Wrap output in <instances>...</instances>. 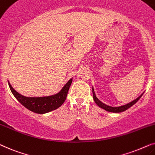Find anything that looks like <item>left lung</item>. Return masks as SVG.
<instances>
[{
	"label": "left lung",
	"mask_w": 155,
	"mask_h": 155,
	"mask_svg": "<svg viewBox=\"0 0 155 155\" xmlns=\"http://www.w3.org/2000/svg\"><path fill=\"white\" fill-rule=\"evenodd\" d=\"M92 92H93V97H94V100L95 103H96V104L98 105L99 107H101V108L108 111V112H112V113H120V112H123V111L126 110L127 109L130 108L132 106H133L134 104H136V103L138 101V100L141 98L142 96L144 94V93L143 94H142L139 97H138V98H136L135 100L129 103V104H127L126 105H124V106H121L118 107H112V106H109L108 105H106L105 104H104V103L101 101L100 100H98V98H97L96 94H95L94 88H92Z\"/></svg>",
	"instance_id": "8db88e82"
}]
</instances>
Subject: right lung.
Masks as SVG:
<instances>
[{"instance_id": "1", "label": "right lung", "mask_w": 155, "mask_h": 155, "mask_svg": "<svg viewBox=\"0 0 155 155\" xmlns=\"http://www.w3.org/2000/svg\"><path fill=\"white\" fill-rule=\"evenodd\" d=\"M72 83V78L57 94L44 97H26L18 93L8 81L10 89L15 98L22 106L32 112L44 114L58 108L65 101L68 91Z\"/></svg>"}]
</instances>
